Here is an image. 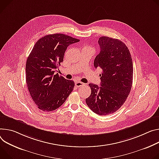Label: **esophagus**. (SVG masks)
<instances>
[{"mask_svg": "<svg viewBox=\"0 0 159 159\" xmlns=\"http://www.w3.org/2000/svg\"><path fill=\"white\" fill-rule=\"evenodd\" d=\"M75 85L77 86V87H82V86H84L85 85V84L84 83H82L81 82H79V81H77L75 82Z\"/></svg>", "mask_w": 159, "mask_h": 159, "instance_id": "1", "label": "esophagus"}]
</instances>
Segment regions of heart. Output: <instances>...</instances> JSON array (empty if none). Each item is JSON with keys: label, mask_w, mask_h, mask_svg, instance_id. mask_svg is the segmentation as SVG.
Here are the masks:
<instances>
[{"label": "heart", "mask_w": 159, "mask_h": 159, "mask_svg": "<svg viewBox=\"0 0 159 159\" xmlns=\"http://www.w3.org/2000/svg\"><path fill=\"white\" fill-rule=\"evenodd\" d=\"M84 48H91L89 47V46H85Z\"/></svg>", "instance_id": "b5f03b06"}]
</instances>
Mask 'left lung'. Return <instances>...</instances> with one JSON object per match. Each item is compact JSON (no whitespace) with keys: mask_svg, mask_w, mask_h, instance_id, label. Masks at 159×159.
<instances>
[{"mask_svg":"<svg viewBox=\"0 0 159 159\" xmlns=\"http://www.w3.org/2000/svg\"><path fill=\"white\" fill-rule=\"evenodd\" d=\"M100 51L94 61L95 68L102 70L101 86L89 84L91 95L85 99L89 108L99 115L117 111L131 91L133 65L126 45L117 39L103 36L99 39Z\"/></svg>","mask_w":159,"mask_h":159,"instance_id":"1","label":"left lung"}]
</instances>
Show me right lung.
Segmentation results:
<instances>
[{
	"instance_id": "obj_1",
	"label": "right lung",
	"mask_w": 159,
	"mask_h": 159,
	"mask_svg": "<svg viewBox=\"0 0 159 159\" xmlns=\"http://www.w3.org/2000/svg\"><path fill=\"white\" fill-rule=\"evenodd\" d=\"M79 41L65 34H54L43 37L35 43L26 60V82L39 109L55 110L73 91L74 82L55 72L63 61L67 47Z\"/></svg>"
}]
</instances>
